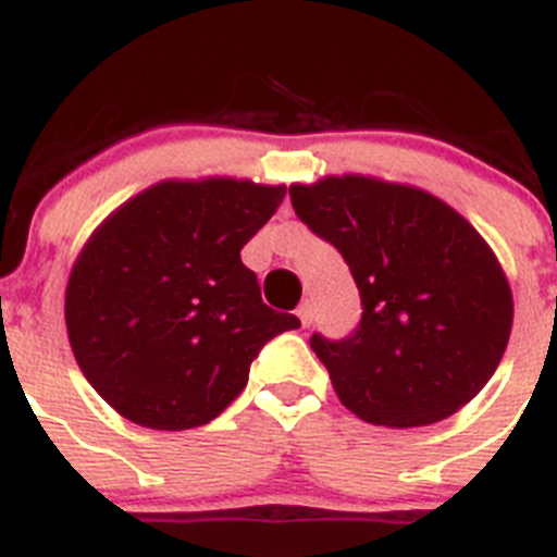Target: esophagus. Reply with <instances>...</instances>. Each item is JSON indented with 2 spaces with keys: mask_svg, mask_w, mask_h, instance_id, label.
Returning <instances> with one entry per match:
<instances>
[{
  "mask_svg": "<svg viewBox=\"0 0 557 557\" xmlns=\"http://www.w3.org/2000/svg\"><path fill=\"white\" fill-rule=\"evenodd\" d=\"M296 315H299L301 326H310V323H312V305H310V301H301L299 310H296Z\"/></svg>",
  "mask_w": 557,
  "mask_h": 557,
  "instance_id": "1",
  "label": "esophagus"
}]
</instances>
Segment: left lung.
Wrapping results in <instances>:
<instances>
[{"instance_id":"left-lung-1","label":"left lung","mask_w":557,"mask_h":557,"mask_svg":"<svg viewBox=\"0 0 557 557\" xmlns=\"http://www.w3.org/2000/svg\"><path fill=\"white\" fill-rule=\"evenodd\" d=\"M288 193L299 220L343 252L364 307L350 337L310 339L339 403L383 428H422L471 403L498 370L515 321L487 239L403 182L329 174Z\"/></svg>"}]
</instances>
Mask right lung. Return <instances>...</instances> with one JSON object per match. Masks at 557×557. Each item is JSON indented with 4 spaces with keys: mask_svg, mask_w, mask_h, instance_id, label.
<instances>
[{
    "mask_svg": "<svg viewBox=\"0 0 557 557\" xmlns=\"http://www.w3.org/2000/svg\"><path fill=\"white\" fill-rule=\"evenodd\" d=\"M283 198L285 185L236 176L163 180L91 231L64 323L81 372L119 416L201 428L239 397L263 343L299 326L263 305L239 256Z\"/></svg>",
    "mask_w": 557,
    "mask_h": 557,
    "instance_id": "1",
    "label": "right lung"
}]
</instances>
